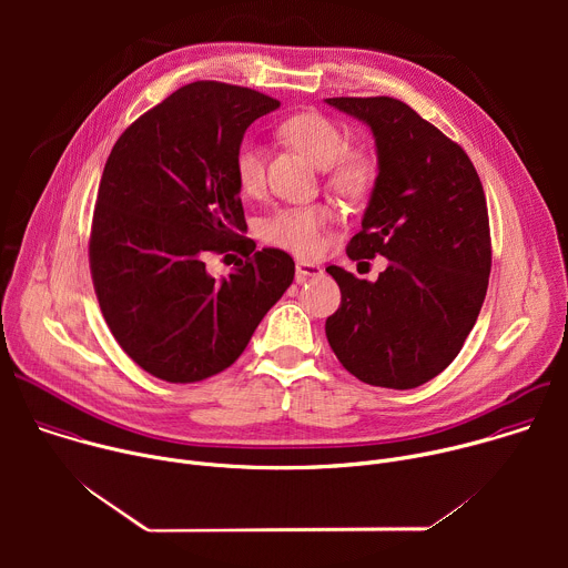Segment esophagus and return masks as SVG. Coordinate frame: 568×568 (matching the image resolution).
<instances>
[{"instance_id": "obj_1", "label": "esophagus", "mask_w": 568, "mask_h": 568, "mask_svg": "<svg viewBox=\"0 0 568 568\" xmlns=\"http://www.w3.org/2000/svg\"><path fill=\"white\" fill-rule=\"evenodd\" d=\"M321 267L316 263H307V261H296V281H305L307 276H318Z\"/></svg>"}]
</instances>
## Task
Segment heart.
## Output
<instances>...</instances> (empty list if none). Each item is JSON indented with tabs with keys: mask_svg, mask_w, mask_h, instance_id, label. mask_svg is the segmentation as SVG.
Wrapping results in <instances>:
<instances>
[{
	"mask_svg": "<svg viewBox=\"0 0 568 568\" xmlns=\"http://www.w3.org/2000/svg\"><path fill=\"white\" fill-rule=\"evenodd\" d=\"M278 136L312 161L314 166L323 169V180L337 195L357 200L371 191L377 175L375 159L362 148H346V132L333 119L316 112L294 114L278 125ZM235 180L237 186L250 195L263 189L265 169L256 143L245 141L237 148ZM333 220L335 211L328 204L281 209L265 220L263 237L270 245L296 256H314L321 252L323 233Z\"/></svg>",
	"mask_w": 568,
	"mask_h": 568,
	"instance_id": "obj_1",
	"label": "heart"
}]
</instances>
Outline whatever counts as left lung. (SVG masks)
<instances>
[{"instance_id": "left-lung-1", "label": "left lung", "mask_w": 568, "mask_h": 568, "mask_svg": "<svg viewBox=\"0 0 568 568\" xmlns=\"http://www.w3.org/2000/svg\"><path fill=\"white\" fill-rule=\"evenodd\" d=\"M364 121L377 180L346 254L388 258L375 283L331 265L342 290L326 337L342 366L384 388H416L460 353L493 267L488 204L467 152L390 97L326 99Z\"/></svg>"}]
</instances>
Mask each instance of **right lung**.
<instances>
[{"label":"right lung","instance_id":"obj_1","mask_svg":"<svg viewBox=\"0 0 568 568\" xmlns=\"http://www.w3.org/2000/svg\"><path fill=\"white\" fill-rule=\"evenodd\" d=\"M281 103L197 80L141 114L101 178L90 270L105 323L145 373L191 384L229 368L294 281L281 250L256 252L235 180L245 130ZM246 256L217 282L211 253Z\"/></svg>","mask_w":568,"mask_h":568}]
</instances>
